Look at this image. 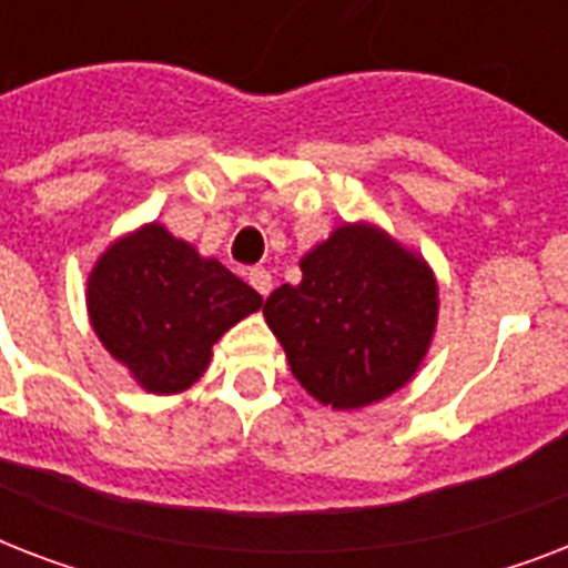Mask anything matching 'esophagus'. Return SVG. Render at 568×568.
Returning <instances> with one entry per match:
<instances>
[{
    "mask_svg": "<svg viewBox=\"0 0 568 568\" xmlns=\"http://www.w3.org/2000/svg\"><path fill=\"white\" fill-rule=\"evenodd\" d=\"M247 280H250V285H253V288L262 294V297H267V294H271V288H274V276L267 274L265 267H250Z\"/></svg>",
    "mask_w": 568,
    "mask_h": 568,
    "instance_id": "obj_1",
    "label": "esophagus"
}]
</instances>
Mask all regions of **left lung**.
Masks as SVG:
<instances>
[{
    "label": "left lung",
    "mask_w": 568,
    "mask_h": 568,
    "mask_svg": "<svg viewBox=\"0 0 568 568\" xmlns=\"http://www.w3.org/2000/svg\"><path fill=\"white\" fill-rule=\"evenodd\" d=\"M303 280L265 301L292 374L321 404L359 409L413 377L436 327V280L365 223H345L301 258Z\"/></svg>",
    "instance_id": "8db88e82"
}]
</instances>
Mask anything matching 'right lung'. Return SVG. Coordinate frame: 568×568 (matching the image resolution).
I'll return each mask as SVG.
<instances>
[{
    "label": "right lung",
    "instance_id": "right-lung-1",
    "mask_svg": "<svg viewBox=\"0 0 568 568\" xmlns=\"http://www.w3.org/2000/svg\"><path fill=\"white\" fill-rule=\"evenodd\" d=\"M258 306L256 288L159 223L111 244L88 280L97 336L155 395L189 388L214 342Z\"/></svg>",
    "mask_w": 568,
    "mask_h": 568
}]
</instances>
